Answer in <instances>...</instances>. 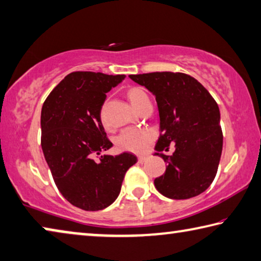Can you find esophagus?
Listing matches in <instances>:
<instances>
[{
	"label": "esophagus",
	"instance_id": "esophagus-1",
	"mask_svg": "<svg viewBox=\"0 0 261 261\" xmlns=\"http://www.w3.org/2000/svg\"><path fill=\"white\" fill-rule=\"evenodd\" d=\"M147 159H148V156H146V155L139 156V163H144V162L147 161Z\"/></svg>",
	"mask_w": 261,
	"mask_h": 261
}]
</instances>
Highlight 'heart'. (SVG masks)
<instances>
[{"mask_svg":"<svg viewBox=\"0 0 261 261\" xmlns=\"http://www.w3.org/2000/svg\"><path fill=\"white\" fill-rule=\"evenodd\" d=\"M128 99L130 100L132 105L135 106L139 104L141 100L147 98L148 95L146 91L141 88H132L128 91ZM152 139L151 132L144 128L138 127H129L123 129L117 138V146L122 149V150L132 151V152H141L147 148L148 143Z\"/></svg>","mask_w":261,"mask_h":261,"instance_id":"1","label":"heart"}]
</instances>
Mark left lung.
I'll return each instance as SVG.
<instances>
[{"instance_id": "obj_1", "label": "left lung", "mask_w": 261, "mask_h": 261, "mask_svg": "<svg viewBox=\"0 0 261 261\" xmlns=\"http://www.w3.org/2000/svg\"><path fill=\"white\" fill-rule=\"evenodd\" d=\"M129 77L147 88L157 101L160 139L155 155L168 163L165 173L153 181L157 191L176 200L201 194L214 180L223 147L217 102L201 83L182 72ZM170 144H175V151L168 156L164 151Z\"/></svg>"}]
</instances>
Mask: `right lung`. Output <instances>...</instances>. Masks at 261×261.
<instances>
[{
  "mask_svg": "<svg viewBox=\"0 0 261 261\" xmlns=\"http://www.w3.org/2000/svg\"><path fill=\"white\" fill-rule=\"evenodd\" d=\"M125 75L75 71L67 75L41 109V148L55 185L75 207L95 212L109 207L121 190L127 170L138 159L130 152L100 155L113 146L100 120L106 93Z\"/></svg>",
  "mask_w": 261,
  "mask_h": 261,
  "instance_id": "obj_1",
  "label": "right lung"
}]
</instances>
